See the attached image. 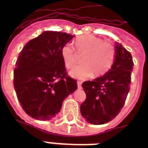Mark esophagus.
Returning <instances> with one entry per match:
<instances>
[{
  "label": "esophagus",
  "mask_w": 148,
  "mask_h": 148,
  "mask_svg": "<svg viewBox=\"0 0 148 148\" xmlns=\"http://www.w3.org/2000/svg\"><path fill=\"white\" fill-rule=\"evenodd\" d=\"M81 84H82V82L81 81H77V88H79V89H81L82 87H81Z\"/></svg>",
  "instance_id": "1"
}]
</instances>
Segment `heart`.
<instances>
[{"mask_svg": "<svg viewBox=\"0 0 148 148\" xmlns=\"http://www.w3.org/2000/svg\"><path fill=\"white\" fill-rule=\"evenodd\" d=\"M77 52L84 53L81 63L71 70L70 75L77 79H86L94 74L96 77L106 74L112 67L116 58V50L110 43L104 42L96 36L86 34L79 36L75 40ZM61 57L64 65L71 68L77 61L76 53L71 44L61 48Z\"/></svg>", "mask_w": 148, "mask_h": 148, "instance_id": "b5f03b06", "label": "heart"}]
</instances>
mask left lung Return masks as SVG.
Returning a JSON list of instances; mask_svg holds the SVG:
<instances>
[{
	"mask_svg": "<svg viewBox=\"0 0 148 148\" xmlns=\"http://www.w3.org/2000/svg\"><path fill=\"white\" fill-rule=\"evenodd\" d=\"M116 58L111 69L103 76L82 84L86 99L81 113L90 124L99 125L110 121L124 107L131 87L132 56L121 44H115Z\"/></svg>",
	"mask_w": 148,
	"mask_h": 148,
	"instance_id": "obj_1",
	"label": "left lung"
}]
</instances>
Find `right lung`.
<instances>
[{
	"instance_id": "add662e5",
	"label": "right lung",
	"mask_w": 148,
	"mask_h": 148,
	"mask_svg": "<svg viewBox=\"0 0 148 148\" xmlns=\"http://www.w3.org/2000/svg\"><path fill=\"white\" fill-rule=\"evenodd\" d=\"M73 37L45 31L20 52L14 87L23 110L34 119H52L60 112L64 100L77 88V81L67 75L60 53Z\"/></svg>"
}]
</instances>
